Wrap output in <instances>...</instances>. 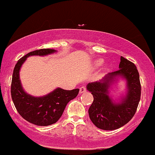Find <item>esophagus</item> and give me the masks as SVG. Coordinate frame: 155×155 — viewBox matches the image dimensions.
<instances>
[{
    "label": "esophagus",
    "mask_w": 155,
    "mask_h": 155,
    "mask_svg": "<svg viewBox=\"0 0 155 155\" xmlns=\"http://www.w3.org/2000/svg\"><path fill=\"white\" fill-rule=\"evenodd\" d=\"M87 91V89L85 87H81L79 88V93H84Z\"/></svg>",
    "instance_id": "1"
}]
</instances>
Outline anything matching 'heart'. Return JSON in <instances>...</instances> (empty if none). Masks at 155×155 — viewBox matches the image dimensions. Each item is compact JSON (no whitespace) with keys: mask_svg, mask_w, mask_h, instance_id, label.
I'll return each mask as SVG.
<instances>
[{"mask_svg":"<svg viewBox=\"0 0 155 155\" xmlns=\"http://www.w3.org/2000/svg\"><path fill=\"white\" fill-rule=\"evenodd\" d=\"M103 62H104V59H96V61H95L94 64H95V66H96V67H98V66L101 65V64H102Z\"/></svg>","mask_w":155,"mask_h":155,"instance_id":"b5f03b06","label":"heart"}]
</instances>
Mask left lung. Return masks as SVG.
<instances>
[{"instance_id": "left-lung-1", "label": "left lung", "mask_w": 155, "mask_h": 155, "mask_svg": "<svg viewBox=\"0 0 155 155\" xmlns=\"http://www.w3.org/2000/svg\"><path fill=\"white\" fill-rule=\"evenodd\" d=\"M120 79L126 83V92L115 100L109 91ZM87 90L93 96L88 110L93 124L104 130H114L124 126L135 115L140 99V76L135 64L120 57L119 70L109 73L99 81L88 83Z\"/></svg>"}]
</instances>
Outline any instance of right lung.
Wrapping results in <instances>:
<instances>
[{"label":"right lung","mask_w":155,"mask_h":155,"mask_svg":"<svg viewBox=\"0 0 155 155\" xmlns=\"http://www.w3.org/2000/svg\"><path fill=\"white\" fill-rule=\"evenodd\" d=\"M54 49H40L34 51L22 58L15 64L12 74L11 95L15 107L25 120L37 126H49L55 124L62 116L66 105L77 96L79 89L66 91L56 88L45 96L36 97L24 91L20 79L22 65L31 56H47L54 54Z\"/></svg>","instance_id":"add662e5"}]
</instances>
